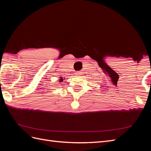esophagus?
<instances>
[{"mask_svg": "<svg viewBox=\"0 0 151 151\" xmlns=\"http://www.w3.org/2000/svg\"><path fill=\"white\" fill-rule=\"evenodd\" d=\"M80 74H81V72L79 71H77L76 73V75H80Z\"/></svg>", "mask_w": 151, "mask_h": 151, "instance_id": "34e87169", "label": "esophagus"}]
</instances>
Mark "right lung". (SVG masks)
<instances>
[{
    "label": "right lung",
    "instance_id": "right-lung-1",
    "mask_svg": "<svg viewBox=\"0 0 151 151\" xmlns=\"http://www.w3.org/2000/svg\"><path fill=\"white\" fill-rule=\"evenodd\" d=\"M60 78H61L60 80H59V81H60V82H62L63 81V79H62V77H60Z\"/></svg>",
    "mask_w": 151,
    "mask_h": 151
}]
</instances>
